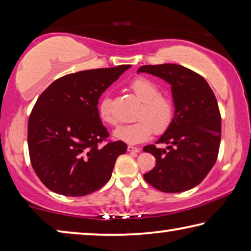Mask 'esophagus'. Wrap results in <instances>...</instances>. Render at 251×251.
I'll return each mask as SVG.
<instances>
[{
  "label": "esophagus",
  "instance_id": "1",
  "mask_svg": "<svg viewBox=\"0 0 251 251\" xmlns=\"http://www.w3.org/2000/svg\"><path fill=\"white\" fill-rule=\"evenodd\" d=\"M127 151H128V152H132V153H140L141 149H140V147H135V146H132V145H128V147H127Z\"/></svg>",
  "mask_w": 251,
  "mask_h": 251
}]
</instances>
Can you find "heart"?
<instances>
[{"label": "heart", "mask_w": 251, "mask_h": 251, "mask_svg": "<svg viewBox=\"0 0 251 251\" xmlns=\"http://www.w3.org/2000/svg\"><path fill=\"white\" fill-rule=\"evenodd\" d=\"M128 90L142 101L138 108L134 124L119 127L115 130L114 136L127 143H142L155 134H162L169 128L173 119L174 108L171 99L160 94V89L150 79L138 77L129 82ZM99 117L104 123L111 126L117 125L108 98L102 99L98 106Z\"/></svg>", "instance_id": "1"}]
</instances>
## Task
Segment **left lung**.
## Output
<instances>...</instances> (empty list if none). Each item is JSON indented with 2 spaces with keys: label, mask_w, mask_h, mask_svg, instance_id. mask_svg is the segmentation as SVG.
Instances as JSON below:
<instances>
[{
  "label": "left lung",
  "mask_w": 251,
  "mask_h": 251,
  "mask_svg": "<svg viewBox=\"0 0 251 251\" xmlns=\"http://www.w3.org/2000/svg\"><path fill=\"white\" fill-rule=\"evenodd\" d=\"M137 73L168 81L176 108L172 123L156 142L166 149H143L156 158L155 168L144 174L145 181L166 193L192 189L208 176L218 157L221 115L216 96L202 75L176 63L143 66Z\"/></svg>",
  "instance_id": "8db88e82"
}]
</instances>
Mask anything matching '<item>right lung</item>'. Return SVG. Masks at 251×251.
Instances as JSON below:
<instances>
[{"label":"right lung","instance_id":"add662e5","mask_svg":"<svg viewBox=\"0 0 251 251\" xmlns=\"http://www.w3.org/2000/svg\"><path fill=\"white\" fill-rule=\"evenodd\" d=\"M128 68L122 65L66 75L40 95L27 123V146L34 172L49 190L83 197L109 181L127 145L107 140L109 133L97 105ZM102 141L107 143L101 147Z\"/></svg>","mask_w":251,"mask_h":251}]
</instances>
